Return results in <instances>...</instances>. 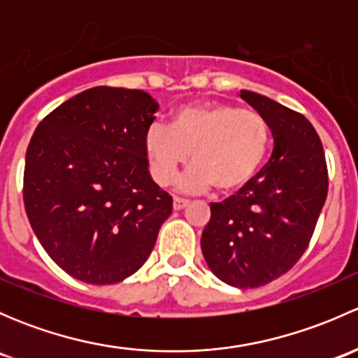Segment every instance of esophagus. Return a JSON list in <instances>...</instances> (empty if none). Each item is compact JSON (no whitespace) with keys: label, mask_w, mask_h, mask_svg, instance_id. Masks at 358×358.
Segmentation results:
<instances>
[{"label":"esophagus","mask_w":358,"mask_h":358,"mask_svg":"<svg viewBox=\"0 0 358 358\" xmlns=\"http://www.w3.org/2000/svg\"><path fill=\"white\" fill-rule=\"evenodd\" d=\"M187 206H189V201L187 199H182V197H175V199H173V209H176V211L187 208Z\"/></svg>","instance_id":"esophagus-1"}]
</instances>
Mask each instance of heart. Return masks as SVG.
I'll use <instances>...</instances> for the list:
<instances>
[{
    "instance_id": "heart-1",
    "label": "heart",
    "mask_w": 358,
    "mask_h": 358,
    "mask_svg": "<svg viewBox=\"0 0 358 358\" xmlns=\"http://www.w3.org/2000/svg\"><path fill=\"white\" fill-rule=\"evenodd\" d=\"M143 147L157 185H169L190 156L194 164L180 178V189L204 192L216 185L234 192L246 187L265 162L270 128L258 112L232 103H194L180 107L171 126L152 122Z\"/></svg>"
}]
</instances>
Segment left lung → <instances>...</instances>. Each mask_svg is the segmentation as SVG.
I'll return each instance as SVG.
<instances>
[{
  "mask_svg": "<svg viewBox=\"0 0 358 358\" xmlns=\"http://www.w3.org/2000/svg\"><path fill=\"white\" fill-rule=\"evenodd\" d=\"M273 136L265 168L223 202H211L201 249L209 270L239 289L272 282L301 258L327 197L322 142L305 115L241 90Z\"/></svg>",
  "mask_w": 358,
  "mask_h": 358,
  "instance_id": "1",
  "label": "left lung"
}]
</instances>
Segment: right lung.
Masks as SVG:
<instances>
[{"instance_id":"right-lung-1","label":"right lung","mask_w":358,"mask_h":358,"mask_svg":"<svg viewBox=\"0 0 358 358\" xmlns=\"http://www.w3.org/2000/svg\"><path fill=\"white\" fill-rule=\"evenodd\" d=\"M157 107L142 90L95 86L50 112L29 142L25 213L74 279L103 286L133 275L171 215L143 147Z\"/></svg>"}]
</instances>
